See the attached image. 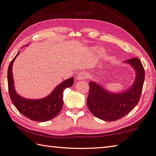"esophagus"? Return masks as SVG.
Instances as JSON below:
<instances>
[{"label":"esophagus","instance_id":"1","mask_svg":"<svg viewBox=\"0 0 156 156\" xmlns=\"http://www.w3.org/2000/svg\"><path fill=\"white\" fill-rule=\"evenodd\" d=\"M86 77H87L86 73L82 72V73H79V74H78L77 76H76V80H83V79H84V78H86Z\"/></svg>","mask_w":156,"mask_h":156}]
</instances>
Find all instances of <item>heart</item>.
Returning a JSON list of instances; mask_svg holds the SVG:
<instances>
[{"instance_id": "b5f03b06", "label": "heart", "mask_w": 156, "mask_h": 156, "mask_svg": "<svg viewBox=\"0 0 156 156\" xmlns=\"http://www.w3.org/2000/svg\"><path fill=\"white\" fill-rule=\"evenodd\" d=\"M91 52H93L94 54H97V53H99V52H103V49H102L101 47L96 46V47H92L91 49Z\"/></svg>"}]
</instances>
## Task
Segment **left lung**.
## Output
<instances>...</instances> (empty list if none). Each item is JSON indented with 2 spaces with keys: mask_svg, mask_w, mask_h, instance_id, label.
I'll use <instances>...</instances> for the list:
<instances>
[{
  "mask_svg": "<svg viewBox=\"0 0 156 156\" xmlns=\"http://www.w3.org/2000/svg\"><path fill=\"white\" fill-rule=\"evenodd\" d=\"M129 65L135 72L136 77L130 87L120 92H113L96 81L91 80L87 98V107L98 118L112 122L122 118L138 103L144 81V69L138 58L123 62Z\"/></svg>",
  "mask_w": 156,
  "mask_h": 156,
  "instance_id": "left-lung-1",
  "label": "left lung"
}]
</instances>
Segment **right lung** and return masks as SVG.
Returning <instances> with one entry per match:
<instances>
[{"label":"right lung","instance_id":"right-lung-1","mask_svg":"<svg viewBox=\"0 0 156 156\" xmlns=\"http://www.w3.org/2000/svg\"><path fill=\"white\" fill-rule=\"evenodd\" d=\"M19 52L10 62L7 71V81L9 96L18 112L29 119L37 122H46L53 119L58 114L63 106V91L71 87L74 78L71 77L60 83L48 96L40 99H30L21 96L17 93L14 87L12 67Z\"/></svg>","mask_w":156,"mask_h":156}]
</instances>
